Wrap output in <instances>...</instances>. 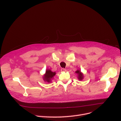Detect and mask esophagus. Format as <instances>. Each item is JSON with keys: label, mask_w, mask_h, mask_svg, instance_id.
Segmentation results:
<instances>
[{"label": "esophagus", "mask_w": 121, "mask_h": 121, "mask_svg": "<svg viewBox=\"0 0 121 121\" xmlns=\"http://www.w3.org/2000/svg\"><path fill=\"white\" fill-rule=\"evenodd\" d=\"M61 71H62V72H65V71H66V69H65V68H61Z\"/></svg>", "instance_id": "esophagus-1"}]
</instances>
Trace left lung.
Wrapping results in <instances>:
<instances>
[{
  "label": "left lung",
  "mask_w": 121,
  "mask_h": 121,
  "mask_svg": "<svg viewBox=\"0 0 121 121\" xmlns=\"http://www.w3.org/2000/svg\"><path fill=\"white\" fill-rule=\"evenodd\" d=\"M76 73L78 74V78L79 80H82L83 79V74H82V73L81 72V71L79 70H78L76 71Z\"/></svg>",
  "instance_id": "1"
}]
</instances>
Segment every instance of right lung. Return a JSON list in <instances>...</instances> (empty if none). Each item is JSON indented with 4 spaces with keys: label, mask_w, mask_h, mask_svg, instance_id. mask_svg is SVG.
I'll return each instance as SVG.
<instances>
[{
    "label": "right lung",
    "mask_w": 121,
    "mask_h": 121,
    "mask_svg": "<svg viewBox=\"0 0 121 121\" xmlns=\"http://www.w3.org/2000/svg\"><path fill=\"white\" fill-rule=\"evenodd\" d=\"M56 72H52L50 69L46 70L45 74L44 75L43 77V80L47 82H51L52 79L56 75Z\"/></svg>",
    "instance_id": "right-lung-1"
}]
</instances>
